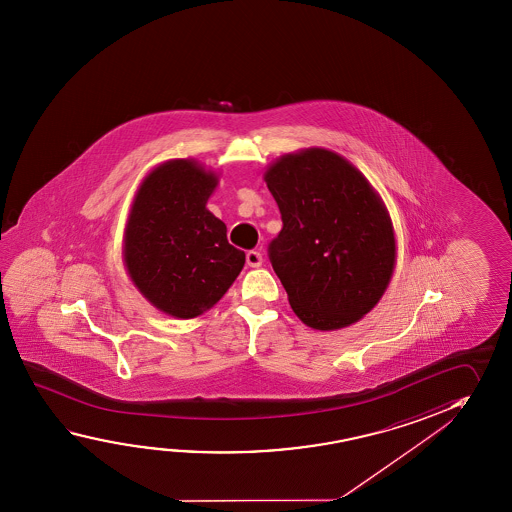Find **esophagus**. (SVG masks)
<instances>
[{"instance_id": "esophagus-1", "label": "esophagus", "mask_w": 512, "mask_h": 512, "mask_svg": "<svg viewBox=\"0 0 512 512\" xmlns=\"http://www.w3.org/2000/svg\"><path fill=\"white\" fill-rule=\"evenodd\" d=\"M246 264H248L250 268H260V266H262V253L255 252V250L246 253Z\"/></svg>"}]
</instances>
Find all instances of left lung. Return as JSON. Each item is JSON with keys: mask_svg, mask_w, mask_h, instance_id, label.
<instances>
[{"mask_svg": "<svg viewBox=\"0 0 512 512\" xmlns=\"http://www.w3.org/2000/svg\"><path fill=\"white\" fill-rule=\"evenodd\" d=\"M284 227L269 260L307 327L339 330L373 309L393 277L396 241L368 178L336 151L305 148L264 173Z\"/></svg>", "mask_w": 512, "mask_h": 512, "instance_id": "left-lung-1", "label": "left lung"}]
</instances>
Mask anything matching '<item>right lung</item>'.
Instances as JSON below:
<instances>
[{
	"label": "right lung",
	"mask_w": 512,
	"mask_h": 512,
	"mask_svg": "<svg viewBox=\"0 0 512 512\" xmlns=\"http://www.w3.org/2000/svg\"><path fill=\"white\" fill-rule=\"evenodd\" d=\"M218 182L198 160H166L144 176L126 219V273L173 318H198L214 307L246 260L228 243L227 225L207 209Z\"/></svg>",
	"instance_id": "obj_1"
}]
</instances>
